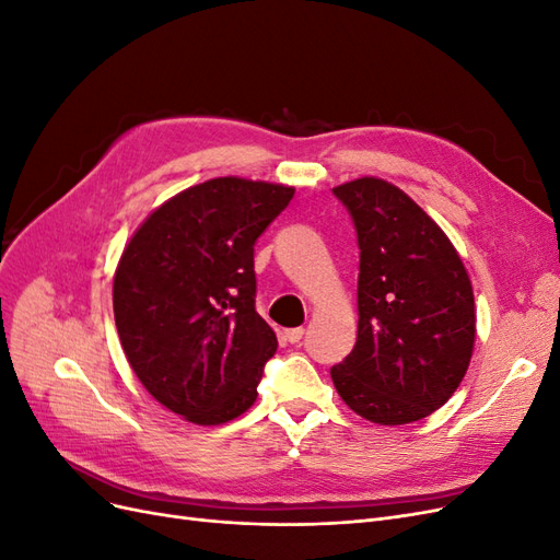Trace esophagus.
I'll list each match as a JSON object with an SVG mask.
<instances>
[{
	"label": "esophagus",
	"mask_w": 560,
	"mask_h": 560,
	"mask_svg": "<svg viewBox=\"0 0 560 560\" xmlns=\"http://www.w3.org/2000/svg\"><path fill=\"white\" fill-rule=\"evenodd\" d=\"M283 337H285V341L298 343V341L304 337V329H302V327H291V329H285Z\"/></svg>",
	"instance_id": "1"
}]
</instances>
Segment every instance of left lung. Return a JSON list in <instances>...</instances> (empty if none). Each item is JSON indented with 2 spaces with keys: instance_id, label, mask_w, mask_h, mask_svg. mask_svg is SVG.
<instances>
[{
  "instance_id": "left-lung-1",
  "label": "left lung",
  "mask_w": 560,
  "mask_h": 560,
  "mask_svg": "<svg viewBox=\"0 0 560 560\" xmlns=\"http://www.w3.org/2000/svg\"><path fill=\"white\" fill-rule=\"evenodd\" d=\"M360 246L358 341L329 369L339 397L376 424L418 422L466 376L475 300L441 225L399 186L360 177L335 186Z\"/></svg>"
}]
</instances>
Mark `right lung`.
I'll return each instance as SVG.
<instances>
[{
  "mask_svg": "<svg viewBox=\"0 0 560 560\" xmlns=\"http://www.w3.org/2000/svg\"><path fill=\"white\" fill-rule=\"evenodd\" d=\"M293 186L217 177L142 221L115 269L117 335L144 389L194 424L254 406L277 335L256 312L254 244Z\"/></svg>",
  "mask_w": 560,
  "mask_h": 560,
  "instance_id": "1",
  "label": "right lung"
}]
</instances>
